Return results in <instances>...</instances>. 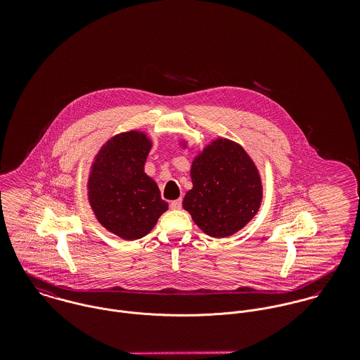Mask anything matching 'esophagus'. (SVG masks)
Segmentation results:
<instances>
[{"instance_id":"esophagus-1","label":"esophagus","mask_w":360,"mask_h":360,"mask_svg":"<svg viewBox=\"0 0 360 360\" xmlns=\"http://www.w3.org/2000/svg\"><path fill=\"white\" fill-rule=\"evenodd\" d=\"M170 207L177 210V209H181V200H176V201H172L170 202Z\"/></svg>"}]
</instances>
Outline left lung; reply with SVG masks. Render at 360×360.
Here are the masks:
<instances>
[{
  "mask_svg": "<svg viewBox=\"0 0 360 360\" xmlns=\"http://www.w3.org/2000/svg\"><path fill=\"white\" fill-rule=\"evenodd\" d=\"M191 151L187 140H179ZM193 188L183 207L210 237L224 238L244 229L259 212L263 184L254 159L233 140L217 137L200 150L191 162Z\"/></svg>",
  "mask_w": 360,
  "mask_h": 360,
  "instance_id": "1",
  "label": "left lung"
}]
</instances>
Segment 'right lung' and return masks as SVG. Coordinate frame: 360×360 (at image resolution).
I'll return each instance as SVG.
<instances>
[{
    "label": "right lung",
    "instance_id": "obj_1",
    "mask_svg": "<svg viewBox=\"0 0 360 360\" xmlns=\"http://www.w3.org/2000/svg\"><path fill=\"white\" fill-rule=\"evenodd\" d=\"M151 148L148 133L122 131L103 143L90 166V207L105 230L126 241L147 236L169 206L144 170Z\"/></svg>",
    "mask_w": 360,
    "mask_h": 360
}]
</instances>
